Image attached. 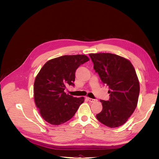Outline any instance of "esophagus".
I'll return each instance as SVG.
<instances>
[{"instance_id":"obj_1","label":"esophagus","mask_w":159,"mask_h":159,"mask_svg":"<svg viewBox=\"0 0 159 159\" xmlns=\"http://www.w3.org/2000/svg\"><path fill=\"white\" fill-rule=\"evenodd\" d=\"M87 99L89 101L90 103H94L96 102V99H92V98H87Z\"/></svg>"}]
</instances>
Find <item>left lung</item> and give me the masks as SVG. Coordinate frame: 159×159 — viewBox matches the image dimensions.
<instances>
[{
	"instance_id": "1",
	"label": "left lung",
	"mask_w": 159,
	"mask_h": 159,
	"mask_svg": "<svg viewBox=\"0 0 159 159\" xmlns=\"http://www.w3.org/2000/svg\"><path fill=\"white\" fill-rule=\"evenodd\" d=\"M93 69L103 84L108 86L109 99L100 100L103 109L98 120L111 128L122 125L135 109L140 88L132 64L110 53L90 54Z\"/></svg>"
}]
</instances>
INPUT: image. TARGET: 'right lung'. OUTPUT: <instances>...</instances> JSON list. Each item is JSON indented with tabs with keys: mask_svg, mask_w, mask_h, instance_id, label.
Listing matches in <instances>:
<instances>
[{
	"mask_svg": "<svg viewBox=\"0 0 159 159\" xmlns=\"http://www.w3.org/2000/svg\"><path fill=\"white\" fill-rule=\"evenodd\" d=\"M89 61L85 55L62 56L48 61L34 84V101L42 118L54 125L74 117L84 98L66 94V85L74 86L76 70Z\"/></svg>",
	"mask_w": 159,
	"mask_h": 159,
	"instance_id": "obj_1",
	"label": "right lung"
}]
</instances>
